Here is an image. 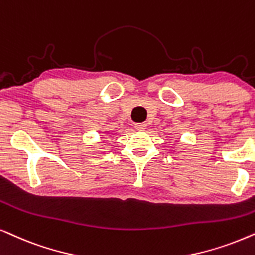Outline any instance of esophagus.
<instances>
[{
	"mask_svg": "<svg viewBox=\"0 0 255 255\" xmlns=\"http://www.w3.org/2000/svg\"><path fill=\"white\" fill-rule=\"evenodd\" d=\"M134 128H135V130L143 131V130H145V128H146V124H145V123H135Z\"/></svg>",
	"mask_w": 255,
	"mask_h": 255,
	"instance_id": "34e87169",
	"label": "esophagus"
}]
</instances>
